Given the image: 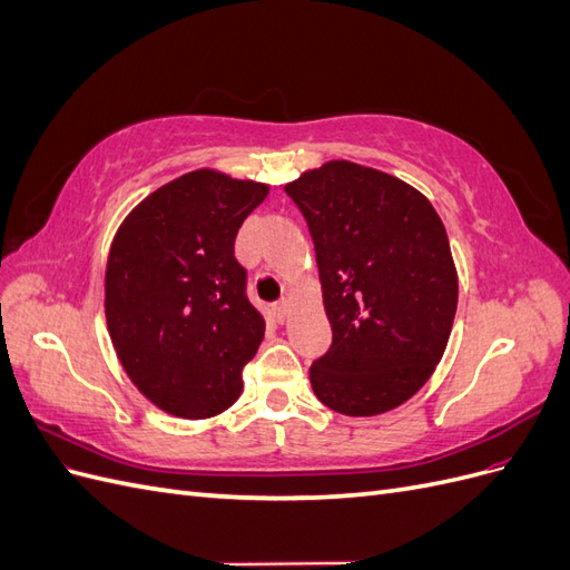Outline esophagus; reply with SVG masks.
Instances as JSON below:
<instances>
[{
    "instance_id": "esophagus-1",
    "label": "esophagus",
    "mask_w": 570,
    "mask_h": 570,
    "mask_svg": "<svg viewBox=\"0 0 570 570\" xmlns=\"http://www.w3.org/2000/svg\"><path fill=\"white\" fill-rule=\"evenodd\" d=\"M273 312H275V318H278L281 323L287 318V312H289V299L283 297L281 302L273 304Z\"/></svg>"
}]
</instances>
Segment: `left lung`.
<instances>
[{
	"mask_svg": "<svg viewBox=\"0 0 570 570\" xmlns=\"http://www.w3.org/2000/svg\"><path fill=\"white\" fill-rule=\"evenodd\" d=\"M285 193L314 239L333 342L308 377L344 416L416 394L444 354L459 283L450 239L419 189L383 170L327 161Z\"/></svg>",
	"mask_w": 570,
	"mask_h": 570,
	"instance_id": "8db88e82",
	"label": "left lung"
}]
</instances>
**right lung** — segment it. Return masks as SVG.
<instances>
[{
	"instance_id": "1",
	"label": "right lung",
	"mask_w": 570,
	"mask_h": 570,
	"mask_svg": "<svg viewBox=\"0 0 570 570\" xmlns=\"http://www.w3.org/2000/svg\"><path fill=\"white\" fill-rule=\"evenodd\" d=\"M268 185L193 170L151 193L118 228L107 264V323L130 381L180 419L235 404L266 323L235 258L243 220Z\"/></svg>"
}]
</instances>
